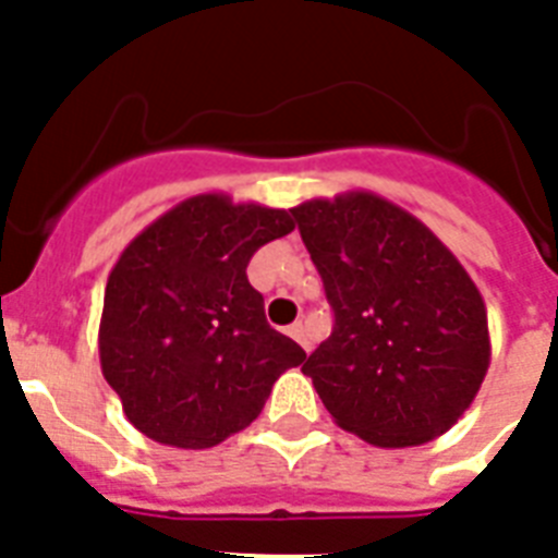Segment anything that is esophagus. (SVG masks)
<instances>
[{
  "mask_svg": "<svg viewBox=\"0 0 558 558\" xmlns=\"http://www.w3.org/2000/svg\"><path fill=\"white\" fill-rule=\"evenodd\" d=\"M289 336H292V339H295L298 344H301V348L306 350V353L313 350V339H310V330H306L304 322L292 324V327H289Z\"/></svg>",
  "mask_w": 558,
  "mask_h": 558,
  "instance_id": "1",
  "label": "esophagus"
}]
</instances>
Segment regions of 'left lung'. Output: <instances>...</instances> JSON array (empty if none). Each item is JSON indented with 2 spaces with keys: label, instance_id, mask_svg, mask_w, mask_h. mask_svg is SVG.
<instances>
[{
  "label": "left lung",
  "instance_id": "obj_1",
  "mask_svg": "<svg viewBox=\"0 0 558 558\" xmlns=\"http://www.w3.org/2000/svg\"><path fill=\"white\" fill-rule=\"evenodd\" d=\"M292 217L336 318L301 367L332 420L381 449L449 432L489 367L484 298L458 257L367 191L310 199Z\"/></svg>",
  "mask_w": 558,
  "mask_h": 558
}]
</instances>
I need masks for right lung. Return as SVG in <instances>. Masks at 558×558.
<instances>
[{
    "mask_svg": "<svg viewBox=\"0 0 558 558\" xmlns=\"http://www.w3.org/2000/svg\"><path fill=\"white\" fill-rule=\"evenodd\" d=\"M292 228V210L199 193L121 252L104 292L100 371L150 440L210 449L257 420L280 373L304 365L245 275Z\"/></svg>",
    "mask_w": 558,
    "mask_h": 558,
    "instance_id": "right-lung-1",
    "label": "right lung"
}]
</instances>
